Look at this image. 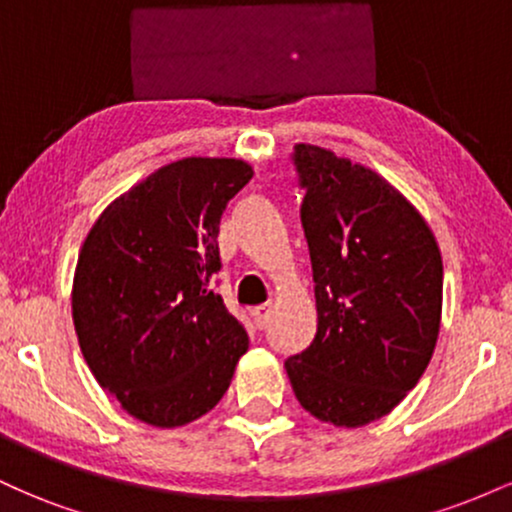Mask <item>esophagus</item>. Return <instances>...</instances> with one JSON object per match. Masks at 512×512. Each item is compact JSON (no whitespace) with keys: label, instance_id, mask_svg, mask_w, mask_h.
Listing matches in <instances>:
<instances>
[{"label":"esophagus","instance_id":"esophagus-1","mask_svg":"<svg viewBox=\"0 0 512 512\" xmlns=\"http://www.w3.org/2000/svg\"><path fill=\"white\" fill-rule=\"evenodd\" d=\"M269 317H272V305H257V308H252V320H255V325L260 327H267Z\"/></svg>","mask_w":512,"mask_h":512}]
</instances>
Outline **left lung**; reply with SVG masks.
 Listing matches in <instances>:
<instances>
[{
    "instance_id": "obj_1",
    "label": "left lung",
    "mask_w": 512,
    "mask_h": 512,
    "mask_svg": "<svg viewBox=\"0 0 512 512\" xmlns=\"http://www.w3.org/2000/svg\"><path fill=\"white\" fill-rule=\"evenodd\" d=\"M315 281L313 344L286 358L315 419L366 426L407 397L431 361L443 310L436 238L402 192L330 149L296 144Z\"/></svg>"
}]
</instances>
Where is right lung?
<instances>
[{
    "label": "right lung",
    "mask_w": 512,
    "mask_h": 512,
    "mask_svg": "<svg viewBox=\"0 0 512 512\" xmlns=\"http://www.w3.org/2000/svg\"><path fill=\"white\" fill-rule=\"evenodd\" d=\"M240 158H182L108 204L81 245L72 317L93 378L127 414L185 426L219 404L248 332L211 289Z\"/></svg>",
    "instance_id": "add662e5"
}]
</instances>
